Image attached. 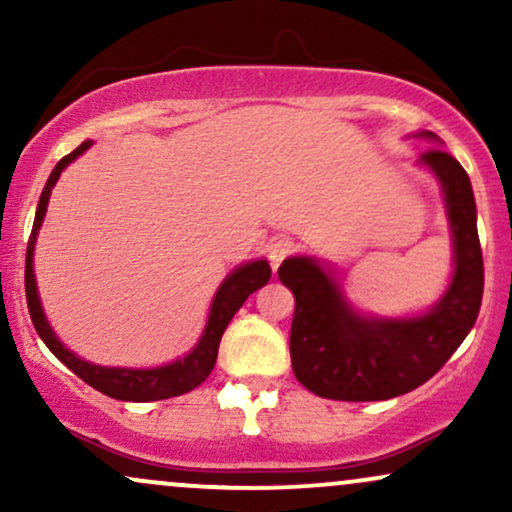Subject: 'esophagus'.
<instances>
[{
  "instance_id": "1",
  "label": "esophagus",
  "mask_w": 512,
  "mask_h": 512,
  "mask_svg": "<svg viewBox=\"0 0 512 512\" xmlns=\"http://www.w3.org/2000/svg\"><path fill=\"white\" fill-rule=\"evenodd\" d=\"M293 248H296V245H293L291 238H284V236L274 238L272 243L267 245V257H269V262H272V267L274 269L279 267V264L291 255Z\"/></svg>"
}]
</instances>
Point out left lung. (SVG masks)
<instances>
[{"mask_svg": "<svg viewBox=\"0 0 512 512\" xmlns=\"http://www.w3.org/2000/svg\"><path fill=\"white\" fill-rule=\"evenodd\" d=\"M421 137L436 139V134ZM421 163L443 182L455 240L452 284L431 313L414 320H366L349 308L337 284L313 260L291 257L279 267V279L296 296L293 375L317 397L378 402L416 390L448 363L477 322L484 257L469 175L440 146L426 149Z\"/></svg>", "mask_w": 512, "mask_h": 512, "instance_id": "left-lung-1", "label": "left lung"}]
</instances>
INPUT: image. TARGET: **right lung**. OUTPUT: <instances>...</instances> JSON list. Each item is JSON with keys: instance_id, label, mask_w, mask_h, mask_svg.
Listing matches in <instances>:
<instances>
[{"instance_id": "1", "label": "right lung", "mask_w": 512, "mask_h": 512, "mask_svg": "<svg viewBox=\"0 0 512 512\" xmlns=\"http://www.w3.org/2000/svg\"><path fill=\"white\" fill-rule=\"evenodd\" d=\"M91 146V142H84L76 146L72 154H67L57 163L55 170L50 173L48 182H45V190L40 195L38 211H35L33 231L31 238H28L26 248V303L28 313H31V320L35 325V332L40 334L45 346L55 354L60 361L67 366L72 373L79 375L84 383H88L93 390L103 392V395L122 399V402H156V399H168L185 395V392L195 390L197 385H202L204 380L209 378V373L214 370L216 356H219V344L223 332H226L231 317L238 313L240 305L248 301L250 293L262 289L264 284L272 276V269L264 260L243 264V267L236 269L226 281L221 284L219 293H216L214 303H211V315L207 322V330H204L202 342L195 346L190 356H185L182 361L170 363V366L154 368V370H127V368H101L91 366V363L76 358L72 351H67L60 344V339L55 337L50 330L48 320H45L43 308H40L38 291H35V276H33V245H35V233H38L40 223H43L45 209H48V199L52 187H55L57 178L67 163H72L76 156H81Z\"/></svg>"}]
</instances>
